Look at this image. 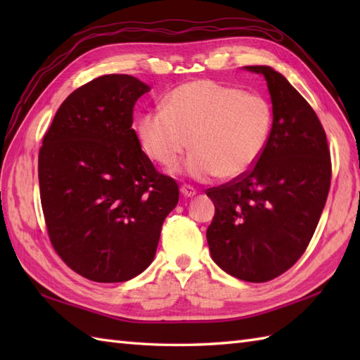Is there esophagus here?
Returning a JSON list of instances; mask_svg holds the SVG:
<instances>
[{
  "label": "esophagus",
  "mask_w": 360,
  "mask_h": 360,
  "mask_svg": "<svg viewBox=\"0 0 360 360\" xmlns=\"http://www.w3.org/2000/svg\"><path fill=\"white\" fill-rule=\"evenodd\" d=\"M181 193L184 195L186 198H192V196H195L198 192H196V188L192 187L190 184H182V186H181Z\"/></svg>",
  "instance_id": "1"
}]
</instances>
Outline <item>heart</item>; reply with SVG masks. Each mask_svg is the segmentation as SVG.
<instances>
[{
	"label": "heart",
	"mask_w": 360,
	"mask_h": 360,
	"mask_svg": "<svg viewBox=\"0 0 360 360\" xmlns=\"http://www.w3.org/2000/svg\"><path fill=\"white\" fill-rule=\"evenodd\" d=\"M272 122V106L262 94L198 80L173 89L164 108L143 114L137 136L145 155L159 165H174L192 145L184 162L188 174L235 179L263 156Z\"/></svg>",
	"instance_id": "heart-1"
}]
</instances>
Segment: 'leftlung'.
I'll use <instances>...</instances> for the list:
<instances>
[{
	"mask_svg": "<svg viewBox=\"0 0 360 360\" xmlns=\"http://www.w3.org/2000/svg\"><path fill=\"white\" fill-rule=\"evenodd\" d=\"M246 70L267 82L271 139L246 174L205 190L215 204L207 243L221 269L264 283L307 250L330 192L331 158L325 129L303 96L269 66Z\"/></svg>",
	"mask_w": 360,
	"mask_h": 360,
	"instance_id": "left-lung-1",
	"label": "left lung"
}]
</instances>
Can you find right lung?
I'll list each match as a JSON object with an SVG mask.
<instances>
[{
  "mask_svg": "<svg viewBox=\"0 0 360 360\" xmlns=\"http://www.w3.org/2000/svg\"><path fill=\"white\" fill-rule=\"evenodd\" d=\"M150 86L106 74L66 97L43 137L38 182L53 250L82 277L120 283L155 258L160 231L179 201L131 128Z\"/></svg>",
  "mask_w": 360,
  "mask_h": 360,
  "instance_id": "add662e5",
  "label": "right lung"
}]
</instances>
